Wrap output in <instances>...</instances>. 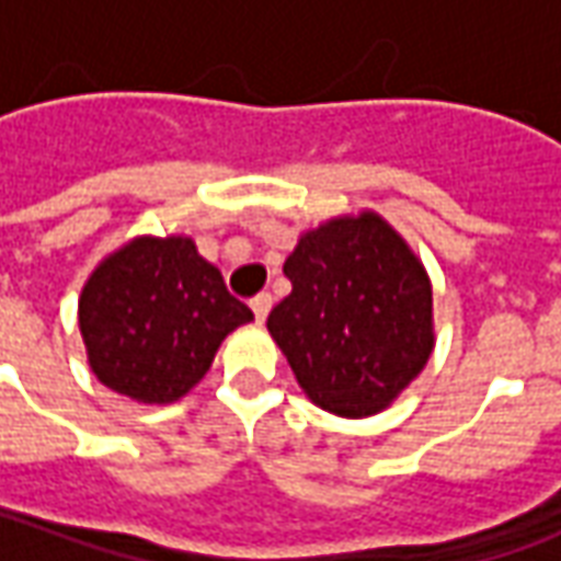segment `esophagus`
Returning a JSON list of instances; mask_svg holds the SVG:
<instances>
[{
    "label": "esophagus",
    "mask_w": 561,
    "mask_h": 561,
    "mask_svg": "<svg viewBox=\"0 0 561 561\" xmlns=\"http://www.w3.org/2000/svg\"><path fill=\"white\" fill-rule=\"evenodd\" d=\"M252 312H255V321L257 324H261V321H264V318H267V312H270V306H273V297H270V294H257L255 300H252Z\"/></svg>",
    "instance_id": "obj_1"
}]
</instances>
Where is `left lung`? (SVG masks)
<instances>
[{
  "mask_svg": "<svg viewBox=\"0 0 561 561\" xmlns=\"http://www.w3.org/2000/svg\"><path fill=\"white\" fill-rule=\"evenodd\" d=\"M291 294L267 318L297 385L318 409H390L435 348L433 282L402 233L373 209L300 233L285 257Z\"/></svg>",
  "mask_w": 561,
  "mask_h": 561,
  "instance_id": "8db88e82",
  "label": "left lung"
}]
</instances>
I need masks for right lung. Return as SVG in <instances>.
Segmentation results:
<instances>
[{
    "instance_id": "obj_1",
    "label": "right lung",
    "mask_w": 561,
    "mask_h": 561,
    "mask_svg": "<svg viewBox=\"0 0 561 561\" xmlns=\"http://www.w3.org/2000/svg\"><path fill=\"white\" fill-rule=\"evenodd\" d=\"M249 321L252 309L183 233L131 237L95 264L78 300L90 369L144 405L183 400L225 336Z\"/></svg>"
}]
</instances>
